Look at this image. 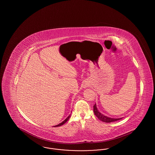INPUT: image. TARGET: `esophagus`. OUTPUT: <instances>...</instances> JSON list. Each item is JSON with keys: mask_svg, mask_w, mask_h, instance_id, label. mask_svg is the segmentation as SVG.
I'll return each instance as SVG.
<instances>
[{"mask_svg": "<svg viewBox=\"0 0 155 155\" xmlns=\"http://www.w3.org/2000/svg\"><path fill=\"white\" fill-rule=\"evenodd\" d=\"M84 87H87V84H85V85H84Z\"/></svg>", "mask_w": 155, "mask_h": 155, "instance_id": "obj_1", "label": "esophagus"}]
</instances>
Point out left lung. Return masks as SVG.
<instances>
[{
	"instance_id": "1",
	"label": "left lung",
	"mask_w": 155,
	"mask_h": 155,
	"mask_svg": "<svg viewBox=\"0 0 155 155\" xmlns=\"http://www.w3.org/2000/svg\"><path fill=\"white\" fill-rule=\"evenodd\" d=\"M94 112L97 118H99L101 121L104 122V123H111V122L117 121L118 120H120L122 118H110V117H107V116L103 115V114L100 113L97 110L96 104H95V105L94 106Z\"/></svg>"
}]
</instances>
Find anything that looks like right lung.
<instances>
[{
    "label": "right lung",
    "mask_w": 155,
    "mask_h": 155,
    "mask_svg": "<svg viewBox=\"0 0 155 155\" xmlns=\"http://www.w3.org/2000/svg\"><path fill=\"white\" fill-rule=\"evenodd\" d=\"M70 116H71V114H70V115H69V116H68V117H67V118H66V119H65V120H64L62 123H60V124H59L58 125H55V126H54V127H59V126H61V125H63L64 123H66L67 121H68V120L69 118L70 117Z\"/></svg>",
    "instance_id": "1"
}]
</instances>
